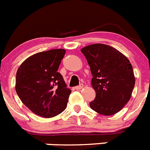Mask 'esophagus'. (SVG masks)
<instances>
[{
	"instance_id": "34e87169",
	"label": "esophagus",
	"mask_w": 150,
	"mask_h": 150,
	"mask_svg": "<svg viewBox=\"0 0 150 150\" xmlns=\"http://www.w3.org/2000/svg\"><path fill=\"white\" fill-rule=\"evenodd\" d=\"M83 88V84H80L79 86H77L75 87V89L76 90H80Z\"/></svg>"
}]
</instances>
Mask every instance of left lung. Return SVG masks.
Here are the masks:
<instances>
[{
	"mask_svg": "<svg viewBox=\"0 0 150 150\" xmlns=\"http://www.w3.org/2000/svg\"><path fill=\"white\" fill-rule=\"evenodd\" d=\"M90 67L91 86L96 92L90 107L104 116L120 112L132 97L135 84L132 64L112 46L95 43L81 50Z\"/></svg>",
	"mask_w": 150,
	"mask_h": 150,
	"instance_id": "left-lung-1",
	"label": "left lung"
}]
</instances>
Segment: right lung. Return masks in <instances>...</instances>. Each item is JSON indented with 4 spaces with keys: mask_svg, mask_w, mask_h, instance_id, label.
Here are the masks:
<instances>
[{
    "mask_svg": "<svg viewBox=\"0 0 150 150\" xmlns=\"http://www.w3.org/2000/svg\"><path fill=\"white\" fill-rule=\"evenodd\" d=\"M65 52L63 49L40 52L28 57L18 68L16 93L36 115L54 117L67 107L71 91L58 72Z\"/></svg>",
    "mask_w": 150,
    "mask_h": 150,
    "instance_id": "right-lung-1",
    "label": "right lung"
}]
</instances>
